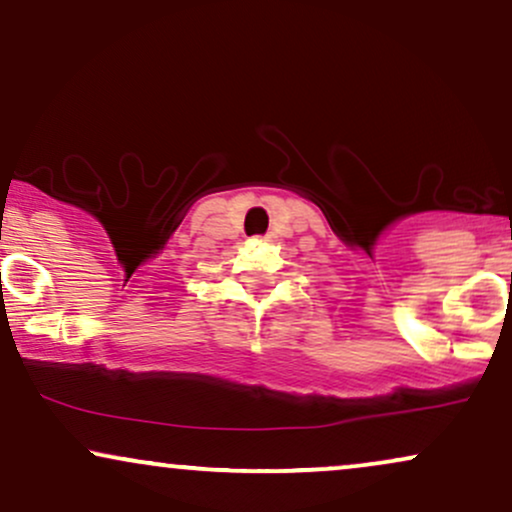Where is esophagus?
Masks as SVG:
<instances>
[{
  "mask_svg": "<svg viewBox=\"0 0 512 512\" xmlns=\"http://www.w3.org/2000/svg\"><path fill=\"white\" fill-rule=\"evenodd\" d=\"M264 241H271V234H267V236H264Z\"/></svg>",
  "mask_w": 512,
  "mask_h": 512,
  "instance_id": "esophagus-1",
  "label": "esophagus"
}]
</instances>
